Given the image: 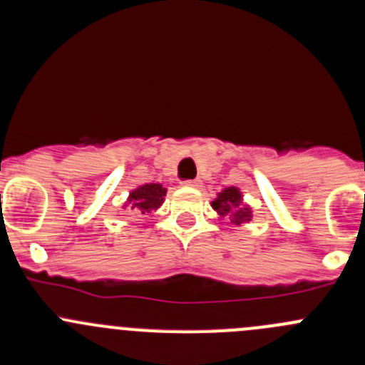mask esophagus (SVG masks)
<instances>
[{"label": "esophagus", "instance_id": "1", "mask_svg": "<svg viewBox=\"0 0 365 365\" xmlns=\"http://www.w3.org/2000/svg\"><path fill=\"white\" fill-rule=\"evenodd\" d=\"M183 185L185 187H190V189H201V185H203V182L201 180H187V182H183Z\"/></svg>", "mask_w": 365, "mask_h": 365}]
</instances>
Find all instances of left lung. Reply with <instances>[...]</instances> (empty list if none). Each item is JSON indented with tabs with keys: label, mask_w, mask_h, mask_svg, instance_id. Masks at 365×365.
Instances as JSON below:
<instances>
[{
	"label": "left lung",
	"mask_w": 365,
	"mask_h": 365,
	"mask_svg": "<svg viewBox=\"0 0 365 365\" xmlns=\"http://www.w3.org/2000/svg\"><path fill=\"white\" fill-rule=\"evenodd\" d=\"M212 208L215 210L220 219L227 217L235 224H244L252 219V208L244 203V196L238 187H227V189L220 190L215 201H212Z\"/></svg>",
	"instance_id": "8db88e82"
}]
</instances>
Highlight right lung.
<instances>
[{"label": "right lung", "mask_w": 365, "mask_h": 365, "mask_svg": "<svg viewBox=\"0 0 365 365\" xmlns=\"http://www.w3.org/2000/svg\"><path fill=\"white\" fill-rule=\"evenodd\" d=\"M165 192L168 190L160 183H145L128 194L125 206H130V210H139L141 213H152L164 203Z\"/></svg>", "instance_id": "1"}]
</instances>
